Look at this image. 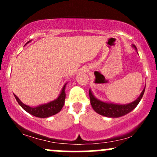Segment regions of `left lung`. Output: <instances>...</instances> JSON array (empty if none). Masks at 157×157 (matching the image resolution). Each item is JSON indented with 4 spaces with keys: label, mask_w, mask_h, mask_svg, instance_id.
<instances>
[{
    "label": "left lung",
    "mask_w": 157,
    "mask_h": 157,
    "mask_svg": "<svg viewBox=\"0 0 157 157\" xmlns=\"http://www.w3.org/2000/svg\"><path fill=\"white\" fill-rule=\"evenodd\" d=\"M133 47L137 49L135 45H133ZM144 91L145 88L144 89L139 97L135 101L129 104H126V105L108 103V102H104L102 101L99 100L93 96L90 90L89 91V95H90V103L95 112H97L99 115H103V116L110 117V118H118V117L123 116V115L129 113L133 109H135V107L138 105L140 99L143 97Z\"/></svg>",
    "instance_id": "1"
}]
</instances>
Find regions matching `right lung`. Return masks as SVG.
<instances>
[{
    "instance_id": "obj_1",
    "label": "right lung",
    "mask_w": 157,
    "mask_h": 157,
    "mask_svg": "<svg viewBox=\"0 0 157 157\" xmlns=\"http://www.w3.org/2000/svg\"><path fill=\"white\" fill-rule=\"evenodd\" d=\"M65 86L64 85L62 90L61 92V94L55 100L52 101L47 104H43V105H39L37 107H30L29 105H26L23 104L21 101L20 100L18 97L16 95H14L16 99L20 104V106L24 109L26 112L34 116L38 117V118H48V117L52 116V115H55L58 113L61 110L62 107L64 106V100H65L66 94H65Z\"/></svg>"
}]
</instances>
